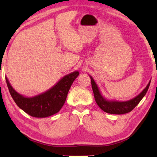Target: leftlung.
Listing matches in <instances>:
<instances>
[{
	"mask_svg": "<svg viewBox=\"0 0 157 157\" xmlns=\"http://www.w3.org/2000/svg\"><path fill=\"white\" fill-rule=\"evenodd\" d=\"M90 78L91 79L92 88L93 92H94L95 101L99 107L106 113L116 115L125 114V113L132 111L138 105V103L141 101V100L146 94L151 82V79L146 87L135 98L127 101H109V100L106 99L102 95L97 84L94 80V79L92 78V77L90 75Z\"/></svg>",
	"mask_w": 157,
	"mask_h": 157,
	"instance_id": "obj_1",
	"label": "left lung"
}]
</instances>
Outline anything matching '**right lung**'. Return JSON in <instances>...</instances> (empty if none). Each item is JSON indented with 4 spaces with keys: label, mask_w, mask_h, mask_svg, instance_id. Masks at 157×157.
I'll return each instance as SVG.
<instances>
[{
    "label": "right lung",
    "mask_w": 157,
    "mask_h": 157,
    "mask_svg": "<svg viewBox=\"0 0 157 157\" xmlns=\"http://www.w3.org/2000/svg\"><path fill=\"white\" fill-rule=\"evenodd\" d=\"M79 74L76 71L65 75L46 92L32 97H25L16 92L5 77L10 94L16 105L34 117H47L58 113L66 101L73 81Z\"/></svg>",
    "instance_id": "obj_1"
}]
</instances>
